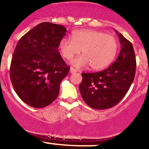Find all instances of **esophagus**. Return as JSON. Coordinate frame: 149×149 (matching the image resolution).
Instances as JSON below:
<instances>
[{"label": "esophagus", "instance_id": "1", "mask_svg": "<svg viewBox=\"0 0 149 149\" xmlns=\"http://www.w3.org/2000/svg\"><path fill=\"white\" fill-rule=\"evenodd\" d=\"M70 72L72 73V74H74V73L77 72V70H75V69H74V68H70Z\"/></svg>", "mask_w": 149, "mask_h": 149}]
</instances>
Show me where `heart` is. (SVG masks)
Wrapping results in <instances>:
<instances>
[{"instance_id": "obj_1", "label": "heart", "mask_w": 149, "mask_h": 149, "mask_svg": "<svg viewBox=\"0 0 149 149\" xmlns=\"http://www.w3.org/2000/svg\"><path fill=\"white\" fill-rule=\"evenodd\" d=\"M118 48L114 36L91 29L75 31L71 35V39L63 38L59 43L60 51L67 60H71L81 50L82 56L71 62L75 68L79 70L89 65L95 70L103 69L113 61Z\"/></svg>"}]
</instances>
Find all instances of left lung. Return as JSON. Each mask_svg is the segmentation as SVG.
Instances as JSON below:
<instances>
[{
	"instance_id": "1",
	"label": "left lung",
	"mask_w": 149,
	"mask_h": 149,
	"mask_svg": "<svg viewBox=\"0 0 149 149\" xmlns=\"http://www.w3.org/2000/svg\"><path fill=\"white\" fill-rule=\"evenodd\" d=\"M121 50L114 63L98 72L82 73L79 88L85 103L93 109L112 108L124 98L136 72V58L132 43L117 30Z\"/></svg>"
}]
</instances>
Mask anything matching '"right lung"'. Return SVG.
Instances as JSON below:
<instances>
[{
    "label": "right lung",
    "mask_w": 149,
    "mask_h": 149,
    "mask_svg": "<svg viewBox=\"0 0 149 149\" xmlns=\"http://www.w3.org/2000/svg\"><path fill=\"white\" fill-rule=\"evenodd\" d=\"M66 31L62 25L45 22L29 30L17 44L10 76L17 94L30 106L43 108L58 96L70 70L58 52Z\"/></svg>",
    "instance_id": "add662e5"
}]
</instances>
